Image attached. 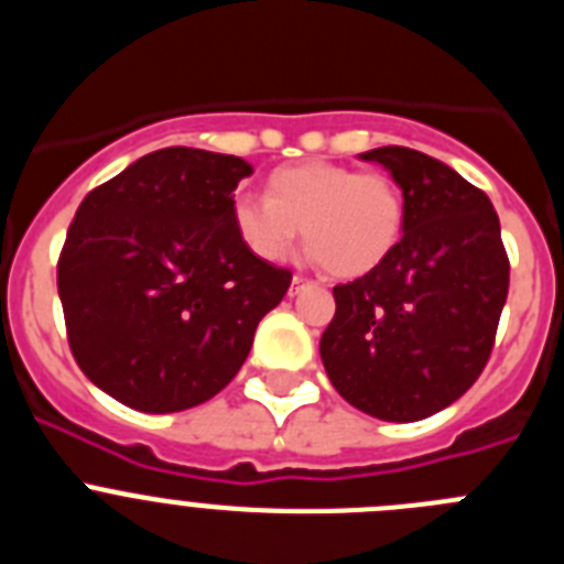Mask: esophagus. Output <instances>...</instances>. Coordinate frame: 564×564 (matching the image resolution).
Listing matches in <instances>:
<instances>
[{
	"instance_id": "34e87169",
	"label": "esophagus",
	"mask_w": 564,
	"mask_h": 564,
	"mask_svg": "<svg viewBox=\"0 0 564 564\" xmlns=\"http://www.w3.org/2000/svg\"><path fill=\"white\" fill-rule=\"evenodd\" d=\"M305 285H307L305 276H293L291 279V296H293V293H299V288H305Z\"/></svg>"
}]
</instances>
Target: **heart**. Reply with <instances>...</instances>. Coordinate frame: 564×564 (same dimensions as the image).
<instances>
[{
    "mask_svg": "<svg viewBox=\"0 0 564 564\" xmlns=\"http://www.w3.org/2000/svg\"><path fill=\"white\" fill-rule=\"evenodd\" d=\"M231 223L242 246L262 262H282L305 231L313 262L327 265L333 276L358 279L395 248L403 200L383 174L307 161L276 169L268 177L265 200L234 197Z\"/></svg>",
    "mask_w": 564,
    "mask_h": 564,
    "instance_id": "obj_1",
    "label": "heart"
}]
</instances>
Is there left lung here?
Here are the masks:
<instances>
[{
    "label": "left lung",
    "mask_w": 564,
    "mask_h": 564,
    "mask_svg": "<svg viewBox=\"0 0 564 564\" xmlns=\"http://www.w3.org/2000/svg\"><path fill=\"white\" fill-rule=\"evenodd\" d=\"M403 194V237L376 271L333 288L318 352L338 395L381 421L446 410L477 381L508 296L500 220L486 194L406 147L358 154Z\"/></svg>",
    "instance_id": "left-lung-1"
}]
</instances>
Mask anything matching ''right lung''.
Segmentation results:
<instances>
[{"mask_svg":"<svg viewBox=\"0 0 564 564\" xmlns=\"http://www.w3.org/2000/svg\"><path fill=\"white\" fill-rule=\"evenodd\" d=\"M242 158L169 147L93 188L58 257L69 350L138 412H183L228 387L291 271L253 257L231 223Z\"/></svg>","mask_w":564,"mask_h":564,"instance_id":"right-lung-1","label":"right lung"}]
</instances>
